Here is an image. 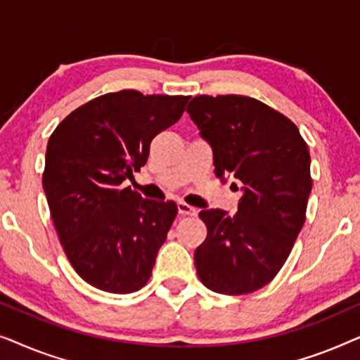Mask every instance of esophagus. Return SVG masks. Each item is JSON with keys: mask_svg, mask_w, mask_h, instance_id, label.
Returning a JSON list of instances; mask_svg holds the SVG:
<instances>
[{"mask_svg": "<svg viewBox=\"0 0 360 360\" xmlns=\"http://www.w3.org/2000/svg\"><path fill=\"white\" fill-rule=\"evenodd\" d=\"M176 210H179L180 216H196V213H198L193 206L186 205L184 201H179V203H176Z\"/></svg>", "mask_w": 360, "mask_h": 360, "instance_id": "obj_1", "label": "esophagus"}]
</instances>
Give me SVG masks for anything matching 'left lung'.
Listing matches in <instances>:
<instances>
[{
	"label": "left lung",
	"mask_w": 360,
	"mask_h": 360,
	"mask_svg": "<svg viewBox=\"0 0 360 360\" xmlns=\"http://www.w3.org/2000/svg\"><path fill=\"white\" fill-rule=\"evenodd\" d=\"M186 112L213 150L216 176L240 191L236 214L200 213L208 236L195 250L196 272L216 293L255 292L278 274L303 228L308 146L288 117L249 96H195Z\"/></svg>",
	"instance_id": "obj_1"
}]
</instances>
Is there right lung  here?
I'll list each match as a JSON object with an SVG mask.
<instances>
[{"mask_svg":"<svg viewBox=\"0 0 360 360\" xmlns=\"http://www.w3.org/2000/svg\"><path fill=\"white\" fill-rule=\"evenodd\" d=\"M188 100L108 93L70 112L52 132L42 186L62 248L91 287L131 293L150 278L176 205L144 200L122 184L134 180L152 139L180 120Z\"/></svg>","mask_w":360,"mask_h":360,"instance_id":"add662e5","label":"right lung"}]
</instances>
